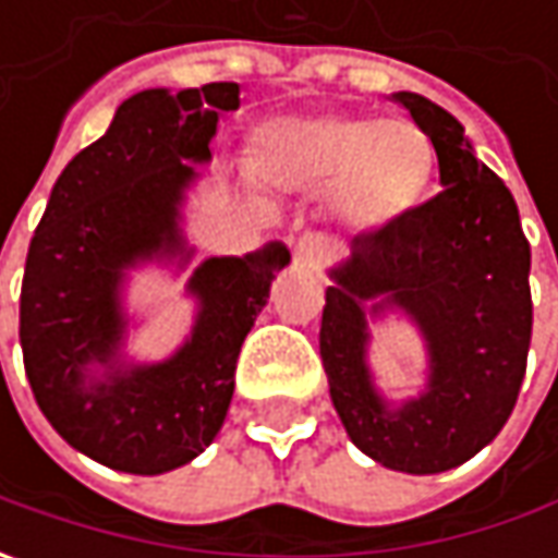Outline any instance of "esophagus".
<instances>
[{"instance_id":"34e87169","label":"esophagus","mask_w":558,"mask_h":558,"mask_svg":"<svg viewBox=\"0 0 558 558\" xmlns=\"http://www.w3.org/2000/svg\"><path fill=\"white\" fill-rule=\"evenodd\" d=\"M329 260V245L319 232H304L294 242V264L304 269H323V264Z\"/></svg>"}]
</instances>
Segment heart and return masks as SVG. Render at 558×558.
I'll list each match as a JSON object with an SVG mask.
<instances>
[{
    "mask_svg": "<svg viewBox=\"0 0 558 558\" xmlns=\"http://www.w3.org/2000/svg\"><path fill=\"white\" fill-rule=\"evenodd\" d=\"M247 161L257 180L276 189H329L335 214L369 232L395 223L422 198L435 148L410 120L319 114L264 123Z\"/></svg>",
    "mask_w": 558,
    "mask_h": 558,
    "instance_id": "1",
    "label": "heart"
}]
</instances>
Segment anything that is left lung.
<instances>
[{
    "mask_svg": "<svg viewBox=\"0 0 558 558\" xmlns=\"http://www.w3.org/2000/svg\"><path fill=\"white\" fill-rule=\"evenodd\" d=\"M438 151L440 189L395 223L351 239L326 289L319 354L329 395L356 447L375 462L435 475L500 435L525 378L531 344V245L504 180L484 167L462 123L416 93H397ZM373 296L400 306L429 341V388L388 411L365 366Z\"/></svg>",
    "mask_w": 558,
    "mask_h": 558,
    "instance_id": "obj_1",
    "label": "left lung"
}]
</instances>
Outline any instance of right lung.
Returning a JSON list of instances; mask_svg holds the SVG:
<instances>
[{"instance_id":"add662e5","label":"right lung","mask_w":558,"mask_h":558,"mask_svg":"<svg viewBox=\"0 0 558 558\" xmlns=\"http://www.w3.org/2000/svg\"><path fill=\"white\" fill-rule=\"evenodd\" d=\"M239 108V83L145 89L126 98L108 133L54 183L21 282V351L33 397L52 428L101 465L161 475L195 460L223 425L235 360L286 245L210 257L189 291L202 311L192 338L158 366L114 369L123 338V269L183 251L177 229L189 161L210 158L220 111ZM112 373L88 378V363Z\"/></svg>"}]
</instances>
